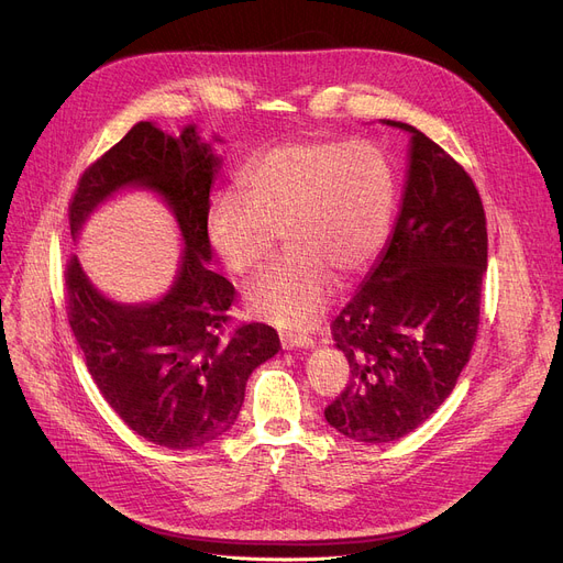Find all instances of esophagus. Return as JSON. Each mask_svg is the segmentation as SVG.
<instances>
[{
	"instance_id": "obj_1",
	"label": "esophagus",
	"mask_w": 563,
	"mask_h": 563,
	"mask_svg": "<svg viewBox=\"0 0 563 563\" xmlns=\"http://www.w3.org/2000/svg\"><path fill=\"white\" fill-rule=\"evenodd\" d=\"M280 344H283V349H312L314 346V340L312 338H308V335H283L280 338Z\"/></svg>"
}]
</instances>
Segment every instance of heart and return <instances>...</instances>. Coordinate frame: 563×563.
I'll return each mask as SVG.
<instances>
[{"mask_svg":"<svg viewBox=\"0 0 563 563\" xmlns=\"http://www.w3.org/2000/svg\"><path fill=\"white\" fill-rule=\"evenodd\" d=\"M236 191L214 196L207 234L230 272L249 276L287 253L249 289L257 319L285 331L308 327L327 308L335 276L356 278L390 234L397 180L390 157L367 139H308L253 157Z\"/></svg>","mask_w":563,"mask_h":563,"instance_id":"heart-1","label":"heart"}]
</instances>
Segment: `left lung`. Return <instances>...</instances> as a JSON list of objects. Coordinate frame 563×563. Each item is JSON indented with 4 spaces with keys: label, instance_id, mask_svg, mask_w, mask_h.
<instances>
[{
    "label": "left lung",
    "instance_id": "1",
    "mask_svg": "<svg viewBox=\"0 0 563 563\" xmlns=\"http://www.w3.org/2000/svg\"><path fill=\"white\" fill-rule=\"evenodd\" d=\"M410 134L399 214L386 249L333 321L349 361L327 422L361 445L416 431L445 401L477 340L488 264L486 214L475 183L438 143Z\"/></svg>",
    "mask_w": 563,
    "mask_h": 563
}]
</instances>
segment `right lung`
<instances>
[{
  "instance_id": "right-lung-1",
  "label": "right lung",
  "mask_w": 563,
  "mask_h": 563,
  "mask_svg": "<svg viewBox=\"0 0 563 563\" xmlns=\"http://www.w3.org/2000/svg\"><path fill=\"white\" fill-rule=\"evenodd\" d=\"M221 141H205L196 125L170 136L141 121L86 168L70 202L73 242L104 202L128 189L157 196L180 232L175 278L155 301L109 299L77 255L66 269L68 321L96 386L134 433L168 450H196L230 431L249 376L280 349L278 333L264 323L223 331L234 287L210 269L207 236Z\"/></svg>"
}]
</instances>
